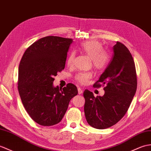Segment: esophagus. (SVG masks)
Here are the masks:
<instances>
[{
	"mask_svg": "<svg viewBox=\"0 0 151 151\" xmlns=\"http://www.w3.org/2000/svg\"><path fill=\"white\" fill-rule=\"evenodd\" d=\"M82 91H83L81 88H80V87H78V93L79 94H81L82 93Z\"/></svg>",
	"mask_w": 151,
	"mask_h": 151,
	"instance_id": "34e87169",
	"label": "esophagus"
}]
</instances>
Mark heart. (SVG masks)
Returning a JSON list of instances; mask_svg holds the SVG:
<instances>
[{
  "mask_svg": "<svg viewBox=\"0 0 151 151\" xmlns=\"http://www.w3.org/2000/svg\"><path fill=\"white\" fill-rule=\"evenodd\" d=\"M103 46L100 42L97 40L85 41L81 44L80 50L87 57L91 59L93 67L98 71H100L106 67L109 62V56L106 51L102 50ZM75 53L71 52L67 58V64L71 66L75 59ZM92 75L90 73H80L75 77L76 80L79 83H86Z\"/></svg>",
  "mask_w": 151,
  "mask_h": 151,
  "instance_id": "1",
  "label": "heart"
}]
</instances>
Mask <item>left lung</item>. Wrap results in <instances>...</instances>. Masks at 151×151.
<instances>
[{"mask_svg": "<svg viewBox=\"0 0 151 151\" xmlns=\"http://www.w3.org/2000/svg\"><path fill=\"white\" fill-rule=\"evenodd\" d=\"M111 61L94 87L106 85L104 95L94 96L90 91L83 92L84 113L91 127L104 129L120 121L127 113L137 89L134 60L124 44L116 42Z\"/></svg>", "mask_w": 151, "mask_h": 151, "instance_id": "obj_1", "label": "left lung"}]
</instances>
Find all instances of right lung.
<instances>
[{
  "instance_id": "add662e5",
  "label": "right lung",
  "mask_w": 151,
  "mask_h": 151,
  "mask_svg": "<svg viewBox=\"0 0 151 151\" xmlns=\"http://www.w3.org/2000/svg\"><path fill=\"white\" fill-rule=\"evenodd\" d=\"M71 38L48 36L31 44L19 68L18 89L27 113L38 124L51 126L62 120L69 101L77 95L73 83L54 87V76L65 68Z\"/></svg>"
}]
</instances>
